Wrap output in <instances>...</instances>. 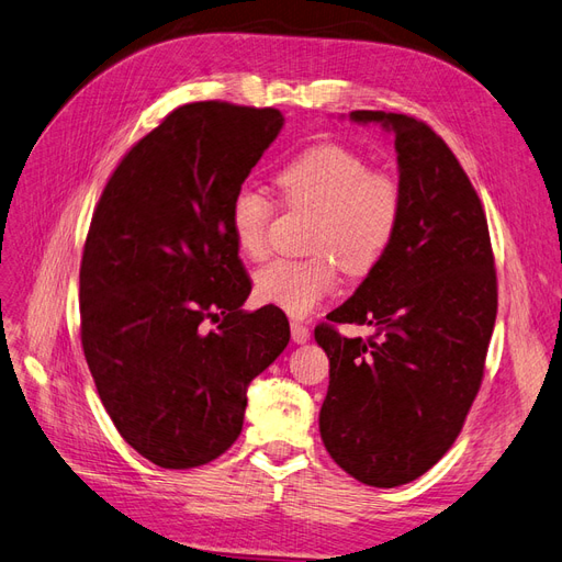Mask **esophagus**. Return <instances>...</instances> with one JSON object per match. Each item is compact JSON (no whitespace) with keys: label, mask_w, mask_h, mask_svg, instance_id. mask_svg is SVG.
I'll return each instance as SVG.
<instances>
[{"label":"esophagus","mask_w":562,"mask_h":562,"mask_svg":"<svg viewBox=\"0 0 562 562\" xmlns=\"http://www.w3.org/2000/svg\"><path fill=\"white\" fill-rule=\"evenodd\" d=\"M308 337H311V329H308L304 323H292V339H294L296 344L308 341Z\"/></svg>","instance_id":"esophagus-1"}]
</instances>
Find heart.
Instances as JSON below:
<instances>
[{"label":"heart","instance_id":"obj_1","mask_svg":"<svg viewBox=\"0 0 562 562\" xmlns=\"http://www.w3.org/2000/svg\"><path fill=\"white\" fill-rule=\"evenodd\" d=\"M278 187L290 206L315 213L308 251L313 256L258 268L254 294L261 304L304 318L335 290L337 263L351 278L368 276L390 254L404 221V184L386 170H372L366 156L339 144L296 154L278 170ZM276 213L256 184H241L229 199V229L241 256L261 258Z\"/></svg>","mask_w":562,"mask_h":562}]
</instances>
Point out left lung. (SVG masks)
<instances>
[{
	"label": "left lung",
	"instance_id": "8db88e82",
	"mask_svg": "<svg viewBox=\"0 0 562 562\" xmlns=\"http://www.w3.org/2000/svg\"><path fill=\"white\" fill-rule=\"evenodd\" d=\"M394 133L404 221L384 261L315 327L329 358L321 437L358 482L418 480L451 449L480 392L498 290L482 201L431 127L406 113L351 111ZM341 322L376 335L349 340Z\"/></svg>",
	"mask_w": 562,
	"mask_h": 562
}]
</instances>
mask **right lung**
Segmentation results:
<instances>
[{
  "instance_id": "add662e5",
  "label": "right lung",
  "mask_w": 562,
  "mask_h": 562,
  "mask_svg": "<svg viewBox=\"0 0 562 562\" xmlns=\"http://www.w3.org/2000/svg\"><path fill=\"white\" fill-rule=\"evenodd\" d=\"M282 123L270 106H178L123 156L94 209L80 263L85 361L121 437L158 468L225 453L251 380L290 344L276 308L241 311L251 280L227 218Z\"/></svg>"
}]
</instances>
